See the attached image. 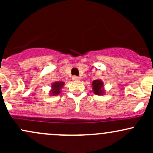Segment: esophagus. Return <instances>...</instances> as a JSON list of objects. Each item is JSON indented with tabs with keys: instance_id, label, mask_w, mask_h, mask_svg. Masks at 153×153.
<instances>
[{
	"instance_id": "34e87169",
	"label": "esophagus",
	"mask_w": 153,
	"mask_h": 153,
	"mask_svg": "<svg viewBox=\"0 0 153 153\" xmlns=\"http://www.w3.org/2000/svg\"><path fill=\"white\" fill-rule=\"evenodd\" d=\"M79 79H80V78H79V77H78V76H73V80H78Z\"/></svg>"
}]
</instances>
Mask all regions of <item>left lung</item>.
<instances>
[{"instance_id":"8db88e82","label":"left lung","mask_w":153,"mask_h":153,"mask_svg":"<svg viewBox=\"0 0 153 153\" xmlns=\"http://www.w3.org/2000/svg\"><path fill=\"white\" fill-rule=\"evenodd\" d=\"M92 89L94 94L99 96L104 95L106 91L104 90V83L100 79L94 80L92 82Z\"/></svg>"}]
</instances>
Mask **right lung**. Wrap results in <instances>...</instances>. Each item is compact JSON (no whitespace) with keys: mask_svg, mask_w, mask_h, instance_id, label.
Returning <instances> with one entry per match:
<instances>
[{"mask_svg":"<svg viewBox=\"0 0 153 153\" xmlns=\"http://www.w3.org/2000/svg\"><path fill=\"white\" fill-rule=\"evenodd\" d=\"M65 85V82L56 81L51 84V90L50 91V96H57L60 94L63 86Z\"/></svg>","mask_w":153,"mask_h":153,"instance_id":"1","label":"right lung"}]
</instances>
